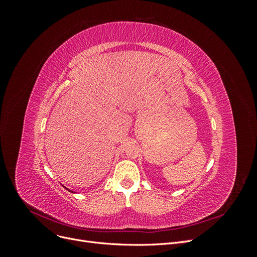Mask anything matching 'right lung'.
<instances>
[{"label": "right lung", "mask_w": 257, "mask_h": 257, "mask_svg": "<svg viewBox=\"0 0 257 257\" xmlns=\"http://www.w3.org/2000/svg\"><path fill=\"white\" fill-rule=\"evenodd\" d=\"M64 188H65V186H64ZM65 189H66V190H67V191H69V192H72V193H75V192H73V191H72V190H69V189H67V188H65Z\"/></svg>", "instance_id": "obj_1"}]
</instances>
